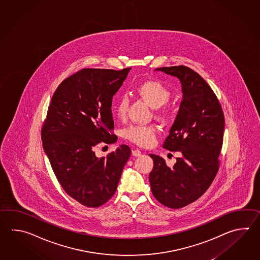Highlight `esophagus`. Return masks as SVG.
Wrapping results in <instances>:
<instances>
[{
  "instance_id": "1",
  "label": "esophagus",
  "mask_w": 260,
  "mask_h": 260,
  "mask_svg": "<svg viewBox=\"0 0 260 260\" xmlns=\"http://www.w3.org/2000/svg\"><path fill=\"white\" fill-rule=\"evenodd\" d=\"M132 154L135 157H138V156H141L142 153H141V151L139 149H132Z\"/></svg>"
}]
</instances>
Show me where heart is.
<instances>
[{"label": "heart", "instance_id": "1", "mask_svg": "<svg viewBox=\"0 0 260 260\" xmlns=\"http://www.w3.org/2000/svg\"><path fill=\"white\" fill-rule=\"evenodd\" d=\"M136 93L150 107L157 109L155 116L161 122H170L173 118L170 110L159 111V108L168 103L172 96L170 89L158 80H147L139 83ZM129 101L125 96L119 98L114 105L115 114L119 119H123L127 114ZM124 137L129 141L142 148H149L154 144L157 130L152 125H131L124 130Z\"/></svg>", "mask_w": 260, "mask_h": 260}]
</instances>
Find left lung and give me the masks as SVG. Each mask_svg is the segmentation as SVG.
<instances>
[{"instance_id":"obj_1","label":"left lung","mask_w":260,"mask_h":260,"mask_svg":"<svg viewBox=\"0 0 260 260\" xmlns=\"http://www.w3.org/2000/svg\"><path fill=\"white\" fill-rule=\"evenodd\" d=\"M177 76L182 84L183 100L176 121L162 147L179 151L172 168L157 155L150 154L151 192L161 205L182 208L205 193L219 169L225 117L216 94L204 78L186 66L156 69Z\"/></svg>"}]
</instances>
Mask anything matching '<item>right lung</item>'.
<instances>
[{"label": "right lung", "instance_id": "add662e5", "mask_svg": "<svg viewBox=\"0 0 260 260\" xmlns=\"http://www.w3.org/2000/svg\"><path fill=\"white\" fill-rule=\"evenodd\" d=\"M131 68H84L58 85L42 126V140L62 188L86 207L104 205L116 191L131 149L120 146L98 158L96 145L115 143L112 96Z\"/></svg>", "mask_w": 260, "mask_h": 260}]
</instances>
